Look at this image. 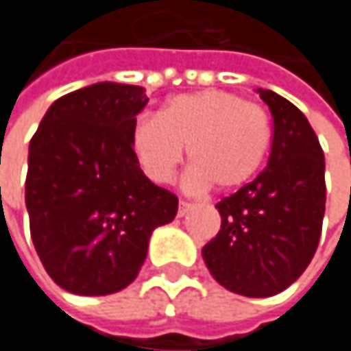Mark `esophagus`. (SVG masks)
<instances>
[{
    "mask_svg": "<svg viewBox=\"0 0 351 351\" xmlns=\"http://www.w3.org/2000/svg\"><path fill=\"white\" fill-rule=\"evenodd\" d=\"M191 207H193V203H189V201H180V203H178V215L182 217Z\"/></svg>",
    "mask_w": 351,
    "mask_h": 351,
    "instance_id": "1",
    "label": "esophagus"
}]
</instances>
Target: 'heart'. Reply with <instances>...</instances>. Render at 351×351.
Wrapping results in <instances>:
<instances>
[{
  "label": "heart",
  "instance_id": "obj_1",
  "mask_svg": "<svg viewBox=\"0 0 351 351\" xmlns=\"http://www.w3.org/2000/svg\"><path fill=\"white\" fill-rule=\"evenodd\" d=\"M272 142L266 111L230 91L175 95L160 113L140 115L130 146L140 171L152 182H169L189 148V184L240 189L262 169Z\"/></svg>",
  "mask_w": 351,
  "mask_h": 351
}]
</instances>
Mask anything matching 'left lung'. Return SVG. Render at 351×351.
Returning a JSON list of instances; mask_svg holds the SVG:
<instances>
[{
    "label": "left lung",
    "instance_id": "obj_1",
    "mask_svg": "<svg viewBox=\"0 0 351 351\" xmlns=\"http://www.w3.org/2000/svg\"><path fill=\"white\" fill-rule=\"evenodd\" d=\"M272 113L266 169L215 207L219 234L203 247L211 276L232 293L272 297L313 260L325 213V158L307 117L274 91L258 89Z\"/></svg>",
    "mask_w": 351,
    "mask_h": 351
}]
</instances>
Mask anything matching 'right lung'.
<instances>
[{
    "label": "right lung",
    "mask_w": 351,
    "mask_h": 351,
    "mask_svg": "<svg viewBox=\"0 0 351 351\" xmlns=\"http://www.w3.org/2000/svg\"><path fill=\"white\" fill-rule=\"evenodd\" d=\"M146 104L138 85L95 83L56 99L30 140L32 242L48 276L73 295L125 289L152 232L175 219L176 195L140 171L130 146Z\"/></svg>",
    "instance_id": "add662e5"
}]
</instances>
